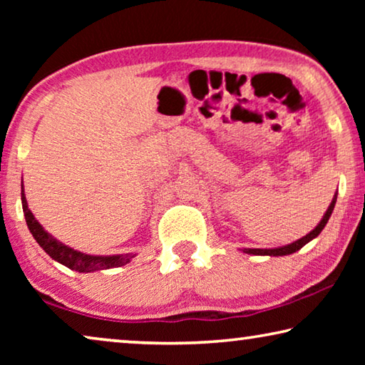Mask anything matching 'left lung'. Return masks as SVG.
<instances>
[{
    "mask_svg": "<svg viewBox=\"0 0 365 365\" xmlns=\"http://www.w3.org/2000/svg\"><path fill=\"white\" fill-rule=\"evenodd\" d=\"M335 202H336V195H335V197H333V201L330 202V206H329V209H327V212L322 217V220L319 222V225L314 228L311 233H307L306 237L299 238L298 242H294L292 245H287V246H282V248H272V250H251V248H248V250H245V252H246V255H256V256H287V255H293V252L301 250L302 246L307 245L309 242H311V240L316 238L317 235L324 230V227L327 225V222H329L330 215L333 212V207H335Z\"/></svg>",
    "mask_w": 365,
    "mask_h": 365,
    "instance_id": "1",
    "label": "left lung"
}]
</instances>
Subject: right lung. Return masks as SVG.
I'll use <instances>...</instances> for the list:
<instances>
[{
    "mask_svg": "<svg viewBox=\"0 0 365 365\" xmlns=\"http://www.w3.org/2000/svg\"><path fill=\"white\" fill-rule=\"evenodd\" d=\"M22 209H24V215H26V222L30 233L34 235V238L36 240L43 250H45L46 255L49 257H53L54 261H58L59 264L66 265L72 270L77 272H95V270H103V269H113V267H120V265H125L132 261L133 255H119V256H90V255H83V252L76 251L69 248V246L63 245L58 242L56 238H53L45 228H43L36 219L34 217V214L30 212V209L27 206V200L26 195H24V185H22Z\"/></svg>",
    "mask_w": 365,
    "mask_h": 365,
    "instance_id": "add662e5",
    "label": "right lung"
}]
</instances>
